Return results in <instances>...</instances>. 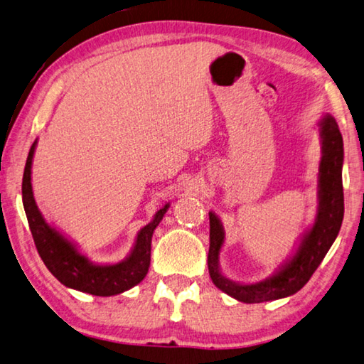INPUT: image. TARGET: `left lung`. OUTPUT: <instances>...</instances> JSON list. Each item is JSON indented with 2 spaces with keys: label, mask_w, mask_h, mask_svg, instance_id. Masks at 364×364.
I'll return each instance as SVG.
<instances>
[{
  "label": "left lung",
  "mask_w": 364,
  "mask_h": 364,
  "mask_svg": "<svg viewBox=\"0 0 364 364\" xmlns=\"http://www.w3.org/2000/svg\"><path fill=\"white\" fill-rule=\"evenodd\" d=\"M321 138V161L318 168V208L312 228L302 234L293 255L280 264L275 272L256 283L229 280L220 269V251L224 243V228L213 211H210V250L208 272L216 288L234 299L247 304L288 297L306 285L320 266L323 257L338 237L343 220L342 164L343 141L339 125L331 114L318 122Z\"/></svg>",
  "instance_id": "1"
}]
</instances>
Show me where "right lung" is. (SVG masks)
<instances>
[{"mask_svg":"<svg viewBox=\"0 0 364 364\" xmlns=\"http://www.w3.org/2000/svg\"><path fill=\"white\" fill-rule=\"evenodd\" d=\"M36 143L38 141L31 144L28 157H26L22 180V202L33 240L46 267L62 285L94 296H114L138 285L148 274L151 239H153L154 229L159 226L164 215L167 213L170 202L157 210L153 221L140 229L135 245L125 259L116 264L92 262L77 250L75 243L58 232L54 226H50L38 208L31 189V164Z\"/></svg>","mask_w":364,"mask_h":364,"instance_id":"1","label":"right lung"}]
</instances>
